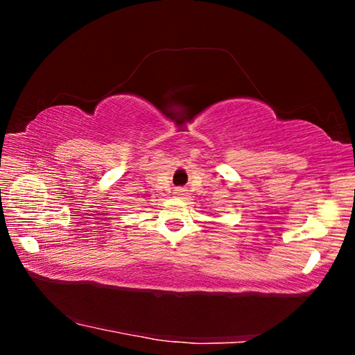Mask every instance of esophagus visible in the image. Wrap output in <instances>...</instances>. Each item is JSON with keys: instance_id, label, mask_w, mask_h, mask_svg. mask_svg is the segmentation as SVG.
Returning <instances> with one entry per match:
<instances>
[{"instance_id": "obj_1", "label": "esophagus", "mask_w": 355, "mask_h": 355, "mask_svg": "<svg viewBox=\"0 0 355 355\" xmlns=\"http://www.w3.org/2000/svg\"><path fill=\"white\" fill-rule=\"evenodd\" d=\"M175 196H184L186 194V189L184 188H175V192H173Z\"/></svg>"}]
</instances>
